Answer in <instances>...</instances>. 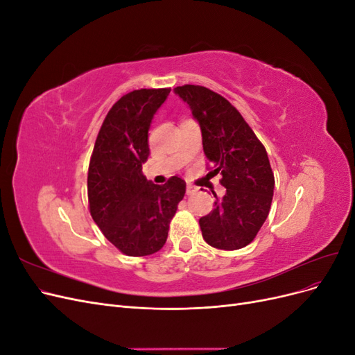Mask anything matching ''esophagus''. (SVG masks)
<instances>
[{
    "instance_id": "esophagus-1",
    "label": "esophagus",
    "mask_w": 355,
    "mask_h": 355,
    "mask_svg": "<svg viewBox=\"0 0 355 355\" xmlns=\"http://www.w3.org/2000/svg\"><path fill=\"white\" fill-rule=\"evenodd\" d=\"M197 191H198V188H197V187L188 184V187H187V194H188V196H194V194H197Z\"/></svg>"
}]
</instances>
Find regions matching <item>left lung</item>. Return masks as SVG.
<instances>
[{"label":"left lung","instance_id":"obj_1","mask_svg":"<svg viewBox=\"0 0 355 355\" xmlns=\"http://www.w3.org/2000/svg\"><path fill=\"white\" fill-rule=\"evenodd\" d=\"M175 93L198 121L211 173L220 175L227 188L220 198L213 192L214 209L200 219L202 239L220 250L241 249L254 240L271 209L275 180L266 149L223 96L192 84Z\"/></svg>","mask_w":355,"mask_h":355}]
</instances>
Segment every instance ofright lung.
Listing matches in <instances>:
<instances>
[{"instance_id":"add662e5","label":"right lung","mask_w":355,"mask_h":355,"mask_svg":"<svg viewBox=\"0 0 355 355\" xmlns=\"http://www.w3.org/2000/svg\"><path fill=\"white\" fill-rule=\"evenodd\" d=\"M170 89H141L114 103L96 139L87 176L90 214L108 241L127 256H148L166 244L187 184L171 176L155 185L142 173L148 130Z\"/></svg>"}]
</instances>
